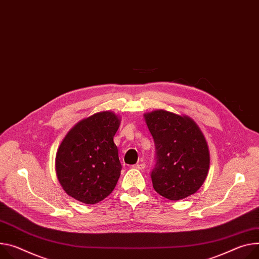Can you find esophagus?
I'll return each mask as SVG.
<instances>
[{
  "label": "esophagus",
  "instance_id": "obj_1",
  "mask_svg": "<svg viewBox=\"0 0 259 259\" xmlns=\"http://www.w3.org/2000/svg\"><path fill=\"white\" fill-rule=\"evenodd\" d=\"M132 167L136 168V169H144V168H146V164L145 163H137V164H135V165H133Z\"/></svg>",
  "mask_w": 259,
  "mask_h": 259
}]
</instances>
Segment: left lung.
Returning a JSON list of instances; mask_svg holds the SVG:
<instances>
[{"label":"left lung","instance_id":"8db88e82","mask_svg":"<svg viewBox=\"0 0 259 259\" xmlns=\"http://www.w3.org/2000/svg\"><path fill=\"white\" fill-rule=\"evenodd\" d=\"M145 116L156 150L151 171L155 191L169 200L194 194L209 166L208 149L200 129L190 117L165 110Z\"/></svg>","mask_w":259,"mask_h":259}]
</instances>
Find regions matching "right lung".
<instances>
[{
  "label": "right lung",
  "instance_id": "right-lung-1",
  "mask_svg": "<svg viewBox=\"0 0 259 259\" xmlns=\"http://www.w3.org/2000/svg\"><path fill=\"white\" fill-rule=\"evenodd\" d=\"M120 120L110 111L93 114L68 132L56 157V171L65 192L88 204L107 197L122 165L113 136Z\"/></svg>",
  "mask_w": 259,
  "mask_h": 259
}]
</instances>
